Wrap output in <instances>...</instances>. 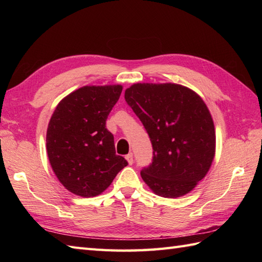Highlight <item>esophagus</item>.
<instances>
[{"mask_svg": "<svg viewBox=\"0 0 262 262\" xmlns=\"http://www.w3.org/2000/svg\"><path fill=\"white\" fill-rule=\"evenodd\" d=\"M126 160H127V162L129 165L134 163V158H133V153H129L128 155H126Z\"/></svg>", "mask_w": 262, "mask_h": 262, "instance_id": "obj_1", "label": "esophagus"}]
</instances>
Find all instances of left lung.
I'll return each instance as SVG.
<instances>
[{
    "instance_id": "obj_1",
    "label": "left lung",
    "mask_w": 262,
    "mask_h": 262,
    "mask_svg": "<svg viewBox=\"0 0 262 262\" xmlns=\"http://www.w3.org/2000/svg\"><path fill=\"white\" fill-rule=\"evenodd\" d=\"M125 99L153 146L152 163L141 172L144 182L164 198L190 192L215 157L214 121L204 100L176 83H136Z\"/></svg>"
}]
</instances>
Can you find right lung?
Returning <instances> with one entry per match:
<instances>
[{
  "label": "right lung",
  "mask_w": 262,
  "mask_h": 262,
  "mask_svg": "<svg viewBox=\"0 0 262 262\" xmlns=\"http://www.w3.org/2000/svg\"><path fill=\"white\" fill-rule=\"evenodd\" d=\"M121 91L119 84L82 86L60 100L49 120V162L59 182L76 196H98L128 164L116 155L114 135L105 127Z\"/></svg>",
  "instance_id": "obj_1"
}]
</instances>
